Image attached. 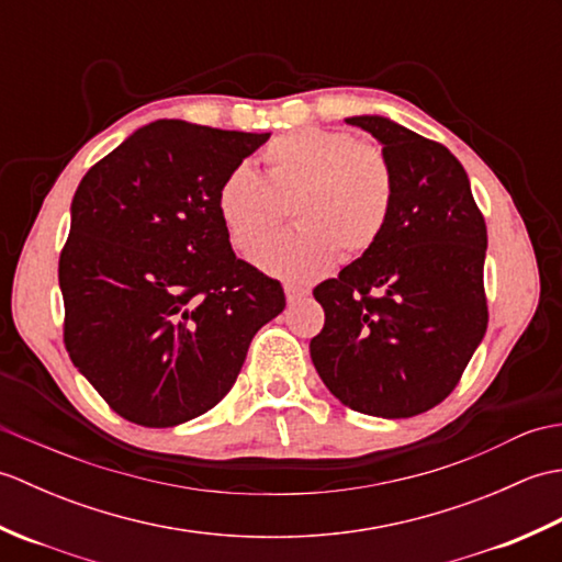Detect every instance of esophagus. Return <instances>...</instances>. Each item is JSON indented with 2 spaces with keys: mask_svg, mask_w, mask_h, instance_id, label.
Returning <instances> with one entry per match:
<instances>
[{
  "mask_svg": "<svg viewBox=\"0 0 562 562\" xmlns=\"http://www.w3.org/2000/svg\"><path fill=\"white\" fill-rule=\"evenodd\" d=\"M284 294H288V302L294 304V302L304 300V296H308V290H306V288H300V284L288 282V284H284Z\"/></svg>",
  "mask_w": 562,
  "mask_h": 562,
  "instance_id": "obj_1",
  "label": "esophagus"
}]
</instances>
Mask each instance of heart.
I'll use <instances>...</instances> for the list:
<instances>
[{"mask_svg": "<svg viewBox=\"0 0 562 562\" xmlns=\"http://www.w3.org/2000/svg\"><path fill=\"white\" fill-rule=\"evenodd\" d=\"M266 176L236 166L217 190V214L234 250L244 256L267 240L293 210L297 226L256 255L274 278L312 282L333 262L372 250L384 236L396 173L389 154L342 130L302 127L262 149Z\"/></svg>", "mask_w": 562, "mask_h": 562, "instance_id": "obj_1", "label": "heart"}]
</instances>
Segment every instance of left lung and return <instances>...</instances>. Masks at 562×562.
I'll return each instance as SVG.
<instances>
[{"instance_id": "8db88e82", "label": "left lung", "mask_w": 562, "mask_h": 562, "mask_svg": "<svg viewBox=\"0 0 562 562\" xmlns=\"http://www.w3.org/2000/svg\"><path fill=\"white\" fill-rule=\"evenodd\" d=\"M348 123L389 154L396 200L379 244L314 290L326 324L308 350L348 408L413 417L457 389L485 336L487 229L445 145L381 115Z\"/></svg>"}]
</instances>
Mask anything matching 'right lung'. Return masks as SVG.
I'll list each match as a JSON object with an SVG mask.
<instances>
[{
	"label": "right lung",
	"mask_w": 562,
	"mask_h": 562,
	"mask_svg": "<svg viewBox=\"0 0 562 562\" xmlns=\"http://www.w3.org/2000/svg\"><path fill=\"white\" fill-rule=\"evenodd\" d=\"M268 137L157 121L81 178L59 254L65 348L130 423L214 408L284 308L282 284L236 258L217 214L224 176Z\"/></svg>",
	"instance_id": "right-lung-1"
}]
</instances>
